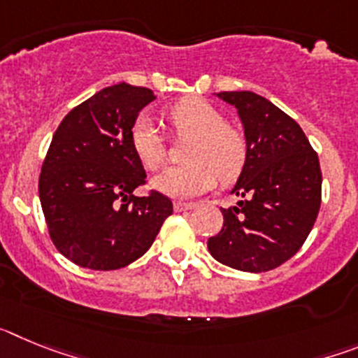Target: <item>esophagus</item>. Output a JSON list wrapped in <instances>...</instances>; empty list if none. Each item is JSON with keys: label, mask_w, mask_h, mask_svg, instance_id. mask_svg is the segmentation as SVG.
<instances>
[{"label": "esophagus", "mask_w": 358, "mask_h": 358, "mask_svg": "<svg viewBox=\"0 0 358 358\" xmlns=\"http://www.w3.org/2000/svg\"><path fill=\"white\" fill-rule=\"evenodd\" d=\"M195 206H197L195 202H181V201H177L176 204H173V210H176V211H188V210H194Z\"/></svg>", "instance_id": "esophagus-1"}]
</instances>
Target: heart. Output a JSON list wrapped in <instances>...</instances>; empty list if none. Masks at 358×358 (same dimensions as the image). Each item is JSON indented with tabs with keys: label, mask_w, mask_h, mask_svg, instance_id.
<instances>
[{
	"label": "heart",
	"mask_w": 358,
	"mask_h": 358,
	"mask_svg": "<svg viewBox=\"0 0 358 358\" xmlns=\"http://www.w3.org/2000/svg\"><path fill=\"white\" fill-rule=\"evenodd\" d=\"M173 134L189 138L185 161L154 179V186L177 199L195 197L217 185L233 181L248 159V140L240 129L226 122L224 115L204 98H182L166 110ZM129 141L134 156L147 170H159L166 148L156 125L147 116L132 123Z\"/></svg>",
	"instance_id": "heart-1"
}]
</instances>
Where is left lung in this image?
I'll use <instances>...</instances> for the list:
<instances>
[{"instance_id":"1","label":"left lung","mask_w":358,"mask_h":358,"mask_svg":"<svg viewBox=\"0 0 358 358\" xmlns=\"http://www.w3.org/2000/svg\"><path fill=\"white\" fill-rule=\"evenodd\" d=\"M217 94L238 109L248 159L233 188L242 201L220 208L224 226L208 249L227 267L265 273L290 260L314 227L322 182L317 152L267 98L251 91Z\"/></svg>"}]
</instances>
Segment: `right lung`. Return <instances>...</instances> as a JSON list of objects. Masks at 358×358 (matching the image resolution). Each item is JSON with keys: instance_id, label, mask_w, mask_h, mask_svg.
Returning <instances> with one entry per match:
<instances>
[{"instance_id": "add662e5", "label": "right lung", "mask_w": 358, "mask_h": 358, "mask_svg": "<svg viewBox=\"0 0 358 358\" xmlns=\"http://www.w3.org/2000/svg\"><path fill=\"white\" fill-rule=\"evenodd\" d=\"M147 87L116 84L71 109L50 143L39 199L50 238L69 262L115 271L143 256L173 211L172 199L150 189L129 141L138 113L154 100Z\"/></svg>"}]
</instances>
